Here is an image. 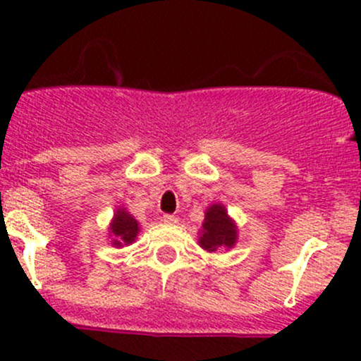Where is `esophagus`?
Here are the masks:
<instances>
[{
	"label": "esophagus",
	"mask_w": 361,
	"mask_h": 361,
	"mask_svg": "<svg viewBox=\"0 0 361 361\" xmlns=\"http://www.w3.org/2000/svg\"><path fill=\"white\" fill-rule=\"evenodd\" d=\"M164 224H167V225H174V224H178V218L174 216V214H164Z\"/></svg>",
	"instance_id": "obj_1"
}]
</instances>
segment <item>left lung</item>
<instances>
[{
    "label": "left lung",
    "mask_w": 361,
    "mask_h": 361,
    "mask_svg": "<svg viewBox=\"0 0 361 361\" xmlns=\"http://www.w3.org/2000/svg\"><path fill=\"white\" fill-rule=\"evenodd\" d=\"M239 228L221 202L209 204L204 213L202 227L199 231V246L207 253L232 250L238 243Z\"/></svg>",
    "instance_id": "8db88e82"
}]
</instances>
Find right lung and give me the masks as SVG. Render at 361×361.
<instances>
[{
  "label": "right lung",
  "instance_id": "1",
  "mask_svg": "<svg viewBox=\"0 0 361 361\" xmlns=\"http://www.w3.org/2000/svg\"><path fill=\"white\" fill-rule=\"evenodd\" d=\"M140 231V221L126 207H116L110 227H108V239H110L113 248H123V246L133 245Z\"/></svg>",
  "mask_w": 361,
  "mask_h": 361
}]
</instances>
